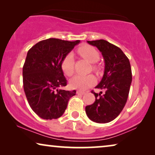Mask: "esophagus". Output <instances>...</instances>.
I'll return each instance as SVG.
<instances>
[{
    "instance_id": "1",
    "label": "esophagus",
    "mask_w": 155,
    "mask_h": 155,
    "mask_svg": "<svg viewBox=\"0 0 155 155\" xmlns=\"http://www.w3.org/2000/svg\"><path fill=\"white\" fill-rule=\"evenodd\" d=\"M77 94H78L83 95V94H85V92H84V91H82V90H78V91H77Z\"/></svg>"
}]
</instances>
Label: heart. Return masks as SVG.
<instances>
[{"mask_svg":"<svg viewBox=\"0 0 155 155\" xmlns=\"http://www.w3.org/2000/svg\"><path fill=\"white\" fill-rule=\"evenodd\" d=\"M78 53L82 58L91 63H95L99 60V54L96 48L90 45H83L78 48ZM74 58L72 54H68L64 57L61 62V68L65 75L71 76L74 72ZM92 70L95 73H99V68L94 65ZM96 82V79L92 75L83 76L77 75L71 80V85L72 87L84 90L94 85Z\"/></svg>","mask_w":155,"mask_h":155,"instance_id":"1","label":"heart"}]
</instances>
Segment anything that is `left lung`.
I'll use <instances>...</instances> for the list:
<instances>
[{
  "mask_svg": "<svg viewBox=\"0 0 155 155\" xmlns=\"http://www.w3.org/2000/svg\"><path fill=\"white\" fill-rule=\"evenodd\" d=\"M87 43L99 50L105 63L104 73L96 87L104 91L95 96V101L87 106V116L92 121L99 124L109 123L122 111L128 99L132 72L130 61L118 46L104 39L87 41Z\"/></svg>",
  "mask_w": 155,
  "mask_h": 155,
  "instance_id": "obj_1",
  "label": "left lung"
}]
</instances>
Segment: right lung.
Instances as JSON below:
<instances>
[{
    "label": "right lung",
    "instance_id": "1",
    "mask_svg": "<svg viewBox=\"0 0 155 155\" xmlns=\"http://www.w3.org/2000/svg\"><path fill=\"white\" fill-rule=\"evenodd\" d=\"M80 42L58 39L42 40L28 51L23 65V87L34 112L43 119L61 117L76 91H66L61 62Z\"/></svg>",
    "mask_w": 155,
    "mask_h": 155
}]
</instances>
